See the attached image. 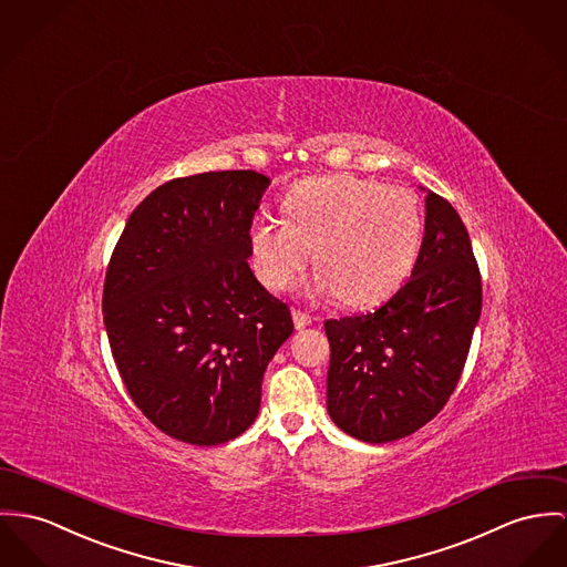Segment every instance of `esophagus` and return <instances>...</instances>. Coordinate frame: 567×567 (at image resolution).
Returning a JSON list of instances; mask_svg holds the SVG:
<instances>
[{
	"instance_id": "obj_1",
	"label": "esophagus",
	"mask_w": 567,
	"mask_h": 567,
	"mask_svg": "<svg viewBox=\"0 0 567 567\" xmlns=\"http://www.w3.org/2000/svg\"><path fill=\"white\" fill-rule=\"evenodd\" d=\"M291 317H293V326H296L298 330H305L306 326H310V323H312V317H310V315H306L302 310H298V308H293V310H291Z\"/></svg>"
}]
</instances>
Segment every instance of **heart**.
Returning a JSON list of instances; mask_svg holds the SVG:
<instances>
[{"label": "heart", "mask_w": 567, "mask_h": 567, "mask_svg": "<svg viewBox=\"0 0 567 567\" xmlns=\"http://www.w3.org/2000/svg\"><path fill=\"white\" fill-rule=\"evenodd\" d=\"M287 221L248 233L252 267L271 289L291 287L315 250V291L349 306L389 300L410 276L423 239L419 200L403 187L353 175L308 176L282 198Z\"/></svg>", "instance_id": "obj_1"}]
</instances>
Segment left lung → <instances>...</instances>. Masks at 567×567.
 Segmentation results:
<instances>
[{"mask_svg": "<svg viewBox=\"0 0 567 567\" xmlns=\"http://www.w3.org/2000/svg\"><path fill=\"white\" fill-rule=\"evenodd\" d=\"M425 235L410 280L373 312L328 319V414L380 444L430 423L457 386L481 315L480 267L457 212L425 189Z\"/></svg>", "mask_w": 567, "mask_h": 567, "instance_id": "left-lung-1", "label": "left lung"}]
</instances>
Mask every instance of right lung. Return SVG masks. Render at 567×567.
<instances>
[{
    "mask_svg": "<svg viewBox=\"0 0 567 567\" xmlns=\"http://www.w3.org/2000/svg\"><path fill=\"white\" fill-rule=\"evenodd\" d=\"M269 176L173 178L131 214L103 287V321L133 403L164 434L214 446L241 436L262 373L291 337L285 302L248 259Z\"/></svg>",
    "mask_w": 567,
    "mask_h": 567,
    "instance_id": "obj_1",
    "label": "right lung"
}]
</instances>
